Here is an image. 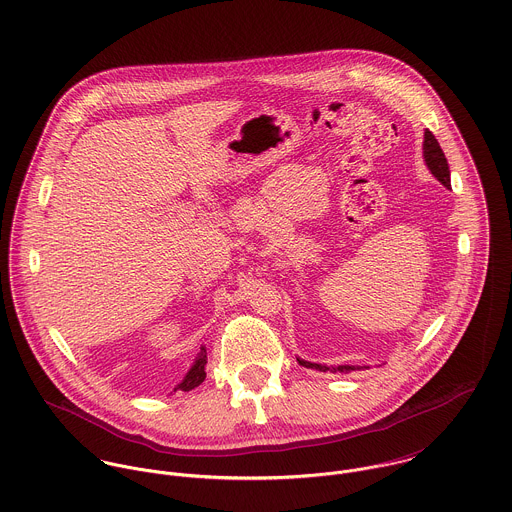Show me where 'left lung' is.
Listing matches in <instances>:
<instances>
[{
    "label": "left lung",
    "mask_w": 512,
    "mask_h": 512,
    "mask_svg": "<svg viewBox=\"0 0 512 512\" xmlns=\"http://www.w3.org/2000/svg\"><path fill=\"white\" fill-rule=\"evenodd\" d=\"M424 161H426L428 169L432 171V175L438 179L439 183H441V185H445L447 189H451L447 159H445V155H443V151H441V147H439L436 136H434L430 130H426V132H424ZM297 363L301 366H305V368H315V370H321V372L331 370V372H345V374H347V372H351V370H357V368H359V366L351 365H315V363H309V361H303V359H297Z\"/></svg>",
    "instance_id": "left-lung-1"
}]
</instances>
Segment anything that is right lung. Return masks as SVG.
Returning a JSON list of instances; mask_svg holds the SVG:
<instances>
[{
  "instance_id": "add662e5",
  "label": "right lung",
  "mask_w": 512,
  "mask_h": 512,
  "mask_svg": "<svg viewBox=\"0 0 512 512\" xmlns=\"http://www.w3.org/2000/svg\"><path fill=\"white\" fill-rule=\"evenodd\" d=\"M205 366H207V349H205V347H201L199 357L195 359V363L191 366V370L185 374L183 382H181V384H177V388H175V390L189 392V390H193L195 386H199V384L205 380V376H207Z\"/></svg>"
}]
</instances>
